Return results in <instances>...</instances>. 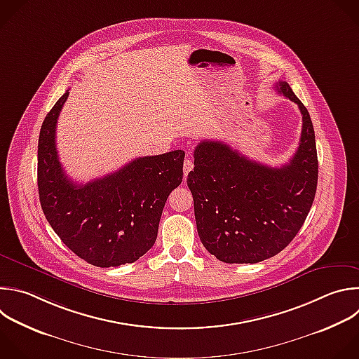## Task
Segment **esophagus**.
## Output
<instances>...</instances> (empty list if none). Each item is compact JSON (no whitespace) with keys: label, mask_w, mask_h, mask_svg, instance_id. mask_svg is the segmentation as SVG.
Instances as JSON below:
<instances>
[{"label":"esophagus","mask_w":359,"mask_h":359,"mask_svg":"<svg viewBox=\"0 0 359 359\" xmlns=\"http://www.w3.org/2000/svg\"><path fill=\"white\" fill-rule=\"evenodd\" d=\"M193 168H194V163H193V161H191L190 158H187V159L184 161V163H183V172H184V177L189 175V172H191V170H193Z\"/></svg>","instance_id":"esophagus-1"}]
</instances>
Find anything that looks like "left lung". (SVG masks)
<instances>
[{
  "label": "left lung",
  "instance_id": "obj_1",
  "mask_svg": "<svg viewBox=\"0 0 359 359\" xmlns=\"http://www.w3.org/2000/svg\"><path fill=\"white\" fill-rule=\"evenodd\" d=\"M275 88L303 116L300 144L280 168L258 163L221 141H201L187 176L197 232L225 264H257L278 255L302 228L314 201L318 161L311 118L286 81Z\"/></svg>",
  "mask_w": 359,
  "mask_h": 359
}]
</instances>
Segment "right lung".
I'll use <instances>...</instances> for the list:
<instances>
[{
	"instance_id": "add662e5",
	"label": "right lung",
	"mask_w": 359,
	"mask_h": 359,
	"mask_svg": "<svg viewBox=\"0 0 359 359\" xmlns=\"http://www.w3.org/2000/svg\"><path fill=\"white\" fill-rule=\"evenodd\" d=\"M69 90L48 112L38 144V190L62 243L100 268L133 264L155 244L165 203L183 180V151L137 158L104 177L77 184L56 151V123Z\"/></svg>"
}]
</instances>
